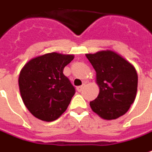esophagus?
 Masks as SVG:
<instances>
[{
    "label": "esophagus",
    "mask_w": 152,
    "mask_h": 152,
    "mask_svg": "<svg viewBox=\"0 0 152 152\" xmlns=\"http://www.w3.org/2000/svg\"><path fill=\"white\" fill-rule=\"evenodd\" d=\"M83 88H84V85H81V86H78L76 88V90H77V91H79V92H81L82 90H83Z\"/></svg>",
    "instance_id": "34e87169"
}]
</instances>
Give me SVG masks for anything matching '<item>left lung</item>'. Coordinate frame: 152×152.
Returning a JSON list of instances; mask_svg holds the SVG:
<instances>
[{"label": "left lung", "mask_w": 152, "mask_h": 152, "mask_svg": "<svg viewBox=\"0 0 152 152\" xmlns=\"http://www.w3.org/2000/svg\"><path fill=\"white\" fill-rule=\"evenodd\" d=\"M86 57L96 72L100 92L90 102L94 113L107 120L125 114L136 96L138 75L135 68L112 50H102Z\"/></svg>", "instance_id": "obj_1"}]
</instances>
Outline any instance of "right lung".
I'll return each mask as SVG.
<instances>
[{"mask_svg": "<svg viewBox=\"0 0 152 152\" xmlns=\"http://www.w3.org/2000/svg\"><path fill=\"white\" fill-rule=\"evenodd\" d=\"M73 55L56 52L33 58L21 70L18 85L23 102L39 119L51 122L63 113L75 94V88L63 74Z\"/></svg>", "mask_w": 152, "mask_h": 152, "instance_id": "obj_1", "label": "right lung"}]
</instances>
